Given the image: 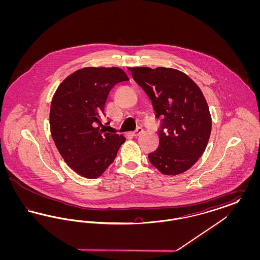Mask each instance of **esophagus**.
I'll use <instances>...</instances> for the list:
<instances>
[{
    "label": "esophagus",
    "instance_id": "esophagus-1",
    "mask_svg": "<svg viewBox=\"0 0 260 260\" xmlns=\"http://www.w3.org/2000/svg\"><path fill=\"white\" fill-rule=\"evenodd\" d=\"M142 133H143V128H142V127H140V126H138V127L136 128V131L133 133V136L137 137V136H140Z\"/></svg>",
    "mask_w": 260,
    "mask_h": 260
}]
</instances>
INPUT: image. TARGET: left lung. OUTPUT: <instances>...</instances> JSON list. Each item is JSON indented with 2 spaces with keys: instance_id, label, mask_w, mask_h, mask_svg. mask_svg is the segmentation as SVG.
I'll use <instances>...</instances> for the list:
<instances>
[{
  "instance_id": "8db88e82",
  "label": "left lung",
  "mask_w": 260,
  "mask_h": 260,
  "mask_svg": "<svg viewBox=\"0 0 260 260\" xmlns=\"http://www.w3.org/2000/svg\"><path fill=\"white\" fill-rule=\"evenodd\" d=\"M128 70L151 99L155 117L161 119L160 143L149 154V161L166 175L184 173L198 161L210 139L211 116L202 90L173 68Z\"/></svg>"
}]
</instances>
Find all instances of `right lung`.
I'll list each match as a JSON object with an SVG mask.
<instances>
[{"label": "right lung", "mask_w": 260, "mask_h": 260, "mask_svg": "<svg viewBox=\"0 0 260 260\" xmlns=\"http://www.w3.org/2000/svg\"><path fill=\"white\" fill-rule=\"evenodd\" d=\"M124 81L128 78L121 68L86 67L69 75L52 98V139L65 162L84 177H99L125 141L122 135L105 133L101 123L112 87Z\"/></svg>", "instance_id": "obj_1"}]
</instances>
